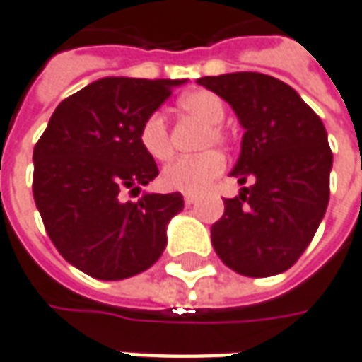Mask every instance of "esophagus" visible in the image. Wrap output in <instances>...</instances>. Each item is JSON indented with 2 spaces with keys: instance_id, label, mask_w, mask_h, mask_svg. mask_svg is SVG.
Listing matches in <instances>:
<instances>
[{
  "instance_id": "obj_1",
  "label": "esophagus",
  "mask_w": 362,
  "mask_h": 362,
  "mask_svg": "<svg viewBox=\"0 0 362 362\" xmlns=\"http://www.w3.org/2000/svg\"><path fill=\"white\" fill-rule=\"evenodd\" d=\"M196 200H198V196H196V194H184V204L186 206H192Z\"/></svg>"
}]
</instances>
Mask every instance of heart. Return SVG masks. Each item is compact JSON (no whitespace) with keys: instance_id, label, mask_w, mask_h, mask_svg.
Returning a JSON list of instances; mask_svg holds the SVG:
<instances>
[{"instance_id":"obj_1","label":"heart","mask_w":362,"mask_h":362,"mask_svg":"<svg viewBox=\"0 0 362 362\" xmlns=\"http://www.w3.org/2000/svg\"><path fill=\"white\" fill-rule=\"evenodd\" d=\"M176 107L184 116L204 124V132L198 142L200 150L210 148L212 144H216V146L228 144L230 136L220 124L226 116V106L218 95L208 92V90H196V92L182 95ZM138 142L142 146L144 152L156 162H166L174 154L166 119L160 114H150L144 119L140 132H138ZM224 168H226V158L222 156V152L206 150L196 156L180 158L174 164H170L168 168H164L162 184L168 190L198 194L216 180L224 172Z\"/></svg>"}]
</instances>
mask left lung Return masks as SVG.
I'll list each match as a JSON object with an SVG mask.
<instances>
[{
  "instance_id": "8db88e82",
  "label": "left lung",
  "mask_w": 362,
  "mask_h": 362,
  "mask_svg": "<svg viewBox=\"0 0 362 362\" xmlns=\"http://www.w3.org/2000/svg\"><path fill=\"white\" fill-rule=\"evenodd\" d=\"M198 83L226 100L240 119L243 148L230 176L250 182L236 198H224L212 246L243 276L281 274L305 252L329 206L327 130L288 83L267 74L206 76Z\"/></svg>"
}]
</instances>
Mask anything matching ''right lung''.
Wrapping results in <instances>:
<instances>
[{"label": "right lung", "instance_id": "obj_1", "mask_svg": "<svg viewBox=\"0 0 362 362\" xmlns=\"http://www.w3.org/2000/svg\"><path fill=\"white\" fill-rule=\"evenodd\" d=\"M184 81H92L56 107L33 148V200L45 232L69 264L94 279H130L166 248L182 194H144L138 202L122 194H138L158 176L138 132Z\"/></svg>", "mask_w": 362, "mask_h": 362}]
</instances>
